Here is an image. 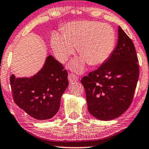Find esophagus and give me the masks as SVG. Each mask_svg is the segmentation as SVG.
Masks as SVG:
<instances>
[{
	"instance_id": "esophagus-1",
	"label": "esophagus",
	"mask_w": 149,
	"mask_h": 149,
	"mask_svg": "<svg viewBox=\"0 0 149 149\" xmlns=\"http://www.w3.org/2000/svg\"><path fill=\"white\" fill-rule=\"evenodd\" d=\"M68 81L70 83L76 82V81H78V77H77L75 74L71 73V74H68Z\"/></svg>"
}]
</instances>
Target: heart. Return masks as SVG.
<instances>
[{"label": "heart", "instance_id": "heart-1", "mask_svg": "<svg viewBox=\"0 0 149 149\" xmlns=\"http://www.w3.org/2000/svg\"><path fill=\"white\" fill-rule=\"evenodd\" d=\"M116 43V34L112 26L95 21L72 22L67 24L62 35L54 33L51 45L60 62H66L77 47L81 56L73 60L69 67L72 70L81 72L85 64L98 66L109 60L113 54Z\"/></svg>", "mask_w": 149, "mask_h": 149}]
</instances>
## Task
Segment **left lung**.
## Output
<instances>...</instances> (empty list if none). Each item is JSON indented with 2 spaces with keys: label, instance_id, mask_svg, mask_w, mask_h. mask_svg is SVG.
<instances>
[{
  "label": "left lung",
  "instance_id": "8db88e82",
  "mask_svg": "<svg viewBox=\"0 0 149 149\" xmlns=\"http://www.w3.org/2000/svg\"><path fill=\"white\" fill-rule=\"evenodd\" d=\"M118 42L107 62L81 79L89 113L110 121L125 113L131 104L139 77V65L133 42L118 28Z\"/></svg>",
  "mask_w": 149,
  "mask_h": 149
}]
</instances>
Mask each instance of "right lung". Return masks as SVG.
<instances>
[{"label":"right lung","mask_w":149,"mask_h":149,"mask_svg":"<svg viewBox=\"0 0 149 149\" xmlns=\"http://www.w3.org/2000/svg\"><path fill=\"white\" fill-rule=\"evenodd\" d=\"M10 83L16 104L32 118L47 120L59 111L61 97L68 86V72L49 55L33 77L16 78L11 74Z\"/></svg>","instance_id":"right-lung-1"}]
</instances>
